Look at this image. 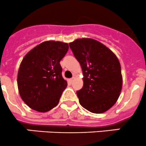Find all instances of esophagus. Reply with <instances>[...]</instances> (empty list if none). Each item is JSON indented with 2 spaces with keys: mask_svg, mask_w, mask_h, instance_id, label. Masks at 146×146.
I'll return each mask as SVG.
<instances>
[{
  "mask_svg": "<svg viewBox=\"0 0 146 146\" xmlns=\"http://www.w3.org/2000/svg\"><path fill=\"white\" fill-rule=\"evenodd\" d=\"M74 80H75V77H74V76H73L72 78H71V79H70V82H73Z\"/></svg>",
  "mask_w": 146,
  "mask_h": 146,
  "instance_id": "1",
  "label": "esophagus"
}]
</instances>
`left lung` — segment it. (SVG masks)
I'll use <instances>...</instances> for the list:
<instances>
[{
  "label": "left lung",
  "mask_w": 146,
  "mask_h": 146,
  "mask_svg": "<svg viewBox=\"0 0 146 146\" xmlns=\"http://www.w3.org/2000/svg\"><path fill=\"white\" fill-rule=\"evenodd\" d=\"M70 47L83 72V87L76 92L79 104L92 113H104L116 104L121 92L119 59L106 46L92 38L76 39Z\"/></svg>",
  "instance_id": "obj_1"
}]
</instances>
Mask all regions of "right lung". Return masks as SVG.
<instances>
[{
	"label": "right lung",
	"instance_id": "add662e5",
	"mask_svg": "<svg viewBox=\"0 0 146 146\" xmlns=\"http://www.w3.org/2000/svg\"><path fill=\"white\" fill-rule=\"evenodd\" d=\"M68 49L67 43L49 40L35 47L23 57L17 83L21 99L30 109L44 113L59 104L67 86L60 62Z\"/></svg>",
	"mask_w": 146,
	"mask_h": 146
}]
</instances>
